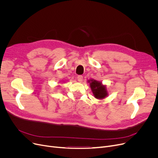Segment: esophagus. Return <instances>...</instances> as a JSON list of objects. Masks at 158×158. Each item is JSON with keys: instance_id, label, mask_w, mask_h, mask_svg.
Masks as SVG:
<instances>
[{"instance_id": "obj_1", "label": "esophagus", "mask_w": 158, "mask_h": 158, "mask_svg": "<svg viewBox=\"0 0 158 158\" xmlns=\"http://www.w3.org/2000/svg\"><path fill=\"white\" fill-rule=\"evenodd\" d=\"M82 79H83V76H77V80L79 82H82Z\"/></svg>"}]
</instances>
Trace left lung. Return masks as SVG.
<instances>
[{
    "instance_id": "left-lung-1",
    "label": "left lung",
    "mask_w": 158,
    "mask_h": 158,
    "mask_svg": "<svg viewBox=\"0 0 158 158\" xmlns=\"http://www.w3.org/2000/svg\"><path fill=\"white\" fill-rule=\"evenodd\" d=\"M90 81H88L90 82L89 86L95 98L101 99L107 95L106 86L102 85L101 82L95 80H91Z\"/></svg>"
}]
</instances>
